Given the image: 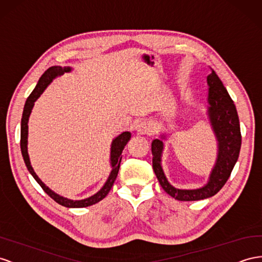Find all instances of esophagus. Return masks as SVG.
Wrapping results in <instances>:
<instances>
[{
	"label": "esophagus",
	"instance_id": "obj_1",
	"mask_svg": "<svg viewBox=\"0 0 262 262\" xmlns=\"http://www.w3.org/2000/svg\"><path fill=\"white\" fill-rule=\"evenodd\" d=\"M137 131L139 134H152L153 133V126L146 122V121H143V122H140L137 126Z\"/></svg>",
	"mask_w": 262,
	"mask_h": 262
}]
</instances>
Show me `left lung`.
Here are the masks:
<instances>
[{
	"label": "left lung",
	"instance_id": "1",
	"mask_svg": "<svg viewBox=\"0 0 262 262\" xmlns=\"http://www.w3.org/2000/svg\"><path fill=\"white\" fill-rule=\"evenodd\" d=\"M207 84L208 119L218 142V154L206 185L196 189H179L172 186L165 178L161 165V157L164 147L162 139H165V136L152 141L154 173L162 188L178 201H201L217 194L229 179L239 157L242 133L236 105L213 69L207 76Z\"/></svg>",
	"mask_w": 262,
	"mask_h": 262
}]
</instances>
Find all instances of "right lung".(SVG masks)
<instances>
[{
    "label": "right lung",
    "mask_w": 262,
    "mask_h": 262,
    "mask_svg": "<svg viewBox=\"0 0 262 262\" xmlns=\"http://www.w3.org/2000/svg\"><path fill=\"white\" fill-rule=\"evenodd\" d=\"M72 68L70 67H60V66H53L51 68H48L46 72L41 75V77L39 78L36 87L32 91V94L28 96L27 100L25 102L24 105V110H23V116H22V121H20V151H22V155L23 159L25 162V165L28 169L33 178L36 180V182L39 184L40 187L44 189V192L51 196L52 199L58 203L61 206H65L68 208H81V207H87V206H91L98 202H100L101 200H103L105 196L108 195V193L110 192V189L114 185V183L118 176V172L120 168V163H121V159H122V151L125 146V144L128 143V141L131 138V133L130 132H122L120 136H118L116 139H114L111 143V153H110V161H111V173L109 175V178L107 180V182L104 183V185L102 186V188L99 190L98 193H96L95 195L88 197V199L84 200H80V201H73V200H68L65 199L58 194H56L55 192L51 188H48L45 184L39 180L38 176L36 175V173L34 172V169L31 165L30 162V157H28L27 153V136H28V118H30V115L32 112V109L34 107L35 101L37 100V98L43 94V91L46 89V87L48 86L49 83L53 81V79H55L56 77H59L62 74L65 73H69Z\"/></svg>",
    "instance_id": "right-lung-1"
}]
</instances>
